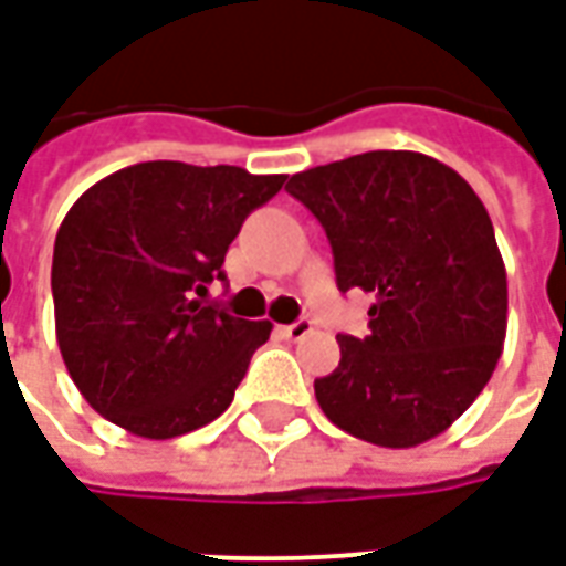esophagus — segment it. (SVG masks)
I'll return each mask as SVG.
<instances>
[{"label":"esophagus","instance_id":"34e87169","mask_svg":"<svg viewBox=\"0 0 566 566\" xmlns=\"http://www.w3.org/2000/svg\"><path fill=\"white\" fill-rule=\"evenodd\" d=\"M315 331V324L308 318H300L294 321V324H284L282 327V336H287V339H294V343H300V339H306L308 333Z\"/></svg>","mask_w":566,"mask_h":566}]
</instances>
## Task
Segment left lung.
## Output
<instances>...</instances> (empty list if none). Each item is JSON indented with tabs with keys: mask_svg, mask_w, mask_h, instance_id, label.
Returning a JSON list of instances; mask_svg holds the SVG:
<instances>
[{
	"mask_svg": "<svg viewBox=\"0 0 566 566\" xmlns=\"http://www.w3.org/2000/svg\"><path fill=\"white\" fill-rule=\"evenodd\" d=\"M333 245L339 291L376 296L369 336H336L339 367L315 381L333 424L412 449L473 406L506 339V266L475 190L418 150H367L291 175Z\"/></svg>",
	"mask_w": 566,
	"mask_h": 566,
	"instance_id": "obj_1",
	"label": "left lung"
}]
</instances>
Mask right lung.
Masks as SVG:
<instances>
[{"label": "right lung", "instance_id": "add662e5", "mask_svg": "<svg viewBox=\"0 0 566 566\" xmlns=\"http://www.w3.org/2000/svg\"><path fill=\"white\" fill-rule=\"evenodd\" d=\"M287 175L136 163L87 187L56 230V345L81 397L127 433L172 439L233 403L270 321L206 306L227 248Z\"/></svg>", "mask_w": 566, "mask_h": 566}]
</instances>
